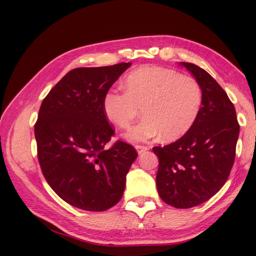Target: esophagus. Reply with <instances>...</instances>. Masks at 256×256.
Listing matches in <instances>:
<instances>
[{
  "mask_svg": "<svg viewBox=\"0 0 256 256\" xmlns=\"http://www.w3.org/2000/svg\"><path fill=\"white\" fill-rule=\"evenodd\" d=\"M136 152L138 154H142L143 152L148 150V147H147V146H142V145H136Z\"/></svg>",
  "mask_w": 256,
  "mask_h": 256,
  "instance_id": "esophagus-1",
  "label": "esophagus"
}]
</instances>
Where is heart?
Returning a JSON list of instances; mask_svg holds the SVG:
<instances>
[{
  "label": "heart",
  "instance_id": "heart-1",
  "mask_svg": "<svg viewBox=\"0 0 256 256\" xmlns=\"http://www.w3.org/2000/svg\"><path fill=\"white\" fill-rule=\"evenodd\" d=\"M125 88L126 92L108 90L102 108L106 118L124 129L142 108L143 120L124 134L130 142H144L161 134L166 141L180 138L196 122L203 104L200 83L168 68H138L127 76Z\"/></svg>",
  "mask_w": 256,
  "mask_h": 256
}]
</instances>
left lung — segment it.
Here are the masks:
<instances>
[{
	"label": "left lung",
	"instance_id": "left-lung-1",
	"mask_svg": "<svg viewBox=\"0 0 256 256\" xmlns=\"http://www.w3.org/2000/svg\"><path fill=\"white\" fill-rule=\"evenodd\" d=\"M180 65L202 88V108L186 134L152 150L159 158L156 184L162 200L175 208H191L214 196L228 180L235 161L239 124L234 104L210 74L194 64Z\"/></svg>",
	"mask_w": 256,
	"mask_h": 256
}]
</instances>
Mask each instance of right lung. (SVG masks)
I'll return each instance as SVG.
<instances>
[{"label":"right lung","instance_id":"right-lung-1","mask_svg":"<svg viewBox=\"0 0 256 256\" xmlns=\"http://www.w3.org/2000/svg\"><path fill=\"white\" fill-rule=\"evenodd\" d=\"M131 66L76 68L42 100L35 124L37 156L50 187L66 203L104 212L120 202L126 175L138 152L115 142L102 100L108 90Z\"/></svg>","mask_w":256,"mask_h":256}]
</instances>
